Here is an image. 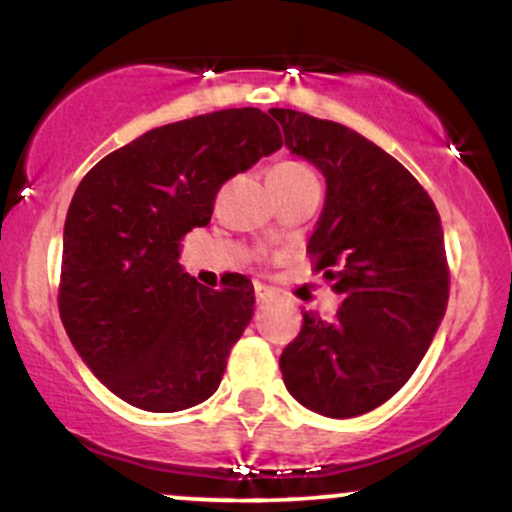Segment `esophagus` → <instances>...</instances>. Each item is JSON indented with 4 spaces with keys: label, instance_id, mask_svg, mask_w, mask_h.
<instances>
[{
    "label": "esophagus",
    "instance_id": "34e87169",
    "mask_svg": "<svg viewBox=\"0 0 512 512\" xmlns=\"http://www.w3.org/2000/svg\"><path fill=\"white\" fill-rule=\"evenodd\" d=\"M272 296H274V293H272V289H269V286L255 284V298H257V303H267Z\"/></svg>",
    "mask_w": 512,
    "mask_h": 512
}]
</instances>
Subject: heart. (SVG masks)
I'll return each mask as SVG.
<instances>
[{
    "label": "heart",
    "mask_w": 512,
    "mask_h": 512,
    "mask_svg": "<svg viewBox=\"0 0 512 512\" xmlns=\"http://www.w3.org/2000/svg\"><path fill=\"white\" fill-rule=\"evenodd\" d=\"M276 168H284V170H308L305 166H301V163H281V166Z\"/></svg>",
    "instance_id": "obj_1"
}]
</instances>
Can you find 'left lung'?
<instances>
[{"label":"left lung","mask_w":512,"mask_h":512,"mask_svg":"<svg viewBox=\"0 0 512 512\" xmlns=\"http://www.w3.org/2000/svg\"><path fill=\"white\" fill-rule=\"evenodd\" d=\"M269 113L286 149L325 175L308 252L344 296L334 320L303 313L279 368L305 409L351 419L395 395L436 337L450 293L443 226L419 180L354 129L289 108Z\"/></svg>","instance_id":"1"}]
</instances>
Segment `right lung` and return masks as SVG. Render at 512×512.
<instances>
[{
    "label": "right lung",
    "mask_w": 512,
    "mask_h": 512,
    "mask_svg": "<svg viewBox=\"0 0 512 512\" xmlns=\"http://www.w3.org/2000/svg\"><path fill=\"white\" fill-rule=\"evenodd\" d=\"M257 108L190 117L98 161L64 221L60 317L76 354L113 395L144 411L190 409L219 387L252 320L243 274L221 289L180 267V240L214 214L219 187L281 149Z\"/></svg>",
    "instance_id": "1"
}]
</instances>
